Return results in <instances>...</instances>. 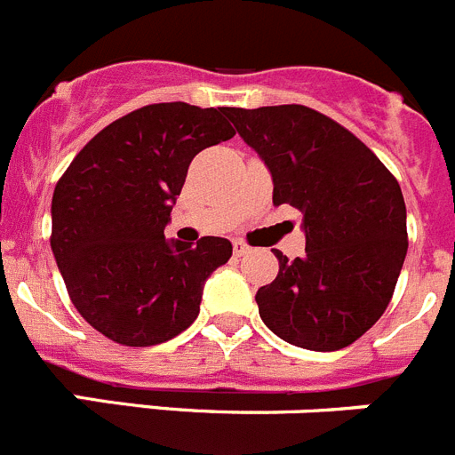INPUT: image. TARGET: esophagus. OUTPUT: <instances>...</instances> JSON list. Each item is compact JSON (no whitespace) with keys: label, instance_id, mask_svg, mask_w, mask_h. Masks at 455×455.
I'll return each instance as SVG.
<instances>
[{"label":"esophagus","instance_id":"obj_1","mask_svg":"<svg viewBox=\"0 0 455 455\" xmlns=\"http://www.w3.org/2000/svg\"><path fill=\"white\" fill-rule=\"evenodd\" d=\"M247 251H249L247 243H243V240H235V243H233V253H235V256H244Z\"/></svg>","mask_w":455,"mask_h":455}]
</instances>
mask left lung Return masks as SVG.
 Listing matches in <instances>:
<instances>
[{
    "instance_id": "left-lung-1",
    "label": "left lung",
    "mask_w": 455,
    "mask_h": 455,
    "mask_svg": "<svg viewBox=\"0 0 455 455\" xmlns=\"http://www.w3.org/2000/svg\"><path fill=\"white\" fill-rule=\"evenodd\" d=\"M263 158L274 206L304 212L306 256L278 251V274L256 292L265 326L294 347L338 351L386 313L408 251L406 204L374 151L308 106L227 108Z\"/></svg>"
}]
</instances>
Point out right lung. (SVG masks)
<instances>
[{"label":"right lung","instance_id":"add662e5","mask_svg":"<svg viewBox=\"0 0 455 455\" xmlns=\"http://www.w3.org/2000/svg\"><path fill=\"white\" fill-rule=\"evenodd\" d=\"M235 136L227 108L151 104L101 129L59 179L52 251L75 308L126 347L167 342L197 319L227 237L165 240L192 158Z\"/></svg>","mask_w":455,"mask_h":455}]
</instances>
